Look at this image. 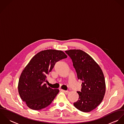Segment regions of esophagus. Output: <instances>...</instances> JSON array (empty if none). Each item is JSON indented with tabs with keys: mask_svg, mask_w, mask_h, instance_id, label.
<instances>
[{
	"mask_svg": "<svg viewBox=\"0 0 124 124\" xmlns=\"http://www.w3.org/2000/svg\"><path fill=\"white\" fill-rule=\"evenodd\" d=\"M61 91H62L63 92L65 93H66V94L68 93H69V91H65V90H61Z\"/></svg>",
	"mask_w": 124,
	"mask_h": 124,
	"instance_id": "34e87169",
	"label": "esophagus"
}]
</instances>
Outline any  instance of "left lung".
<instances>
[{
    "label": "left lung",
    "instance_id": "1",
    "mask_svg": "<svg viewBox=\"0 0 124 124\" xmlns=\"http://www.w3.org/2000/svg\"><path fill=\"white\" fill-rule=\"evenodd\" d=\"M72 59L78 79L82 81L78 100L75 107L83 112H89L101 103L105 93L104 75L98 64L88 54L79 49L65 51Z\"/></svg>",
    "mask_w": 124,
    "mask_h": 124
}]
</instances>
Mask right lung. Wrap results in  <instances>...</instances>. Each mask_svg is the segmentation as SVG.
I'll list each match as a JSON object with an SVG mask.
<instances>
[{"instance_id": "obj_1", "label": "right lung", "mask_w": 124, "mask_h": 124, "mask_svg": "<svg viewBox=\"0 0 124 124\" xmlns=\"http://www.w3.org/2000/svg\"><path fill=\"white\" fill-rule=\"evenodd\" d=\"M67 57L62 51H42L30 61L20 76L18 91L22 100L30 108L38 110L50 105L59 93L44 83L57 61Z\"/></svg>"}]
</instances>
